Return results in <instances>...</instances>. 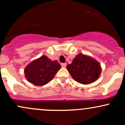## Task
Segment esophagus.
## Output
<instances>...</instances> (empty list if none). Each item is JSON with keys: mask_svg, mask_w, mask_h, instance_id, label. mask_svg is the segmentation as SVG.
I'll use <instances>...</instances> for the list:
<instances>
[{"mask_svg": "<svg viewBox=\"0 0 125 125\" xmlns=\"http://www.w3.org/2000/svg\"><path fill=\"white\" fill-rule=\"evenodd\" d=\"M61 66L62 67H66V63H61Z\"/></svg>", "mask_w": 125, "mask_h": 125, "instance_id": "1", "label": "esophagus"}]
</instances>
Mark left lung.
<instances>
[{"mask_svg": "<svg viewBox=\"0 0 125 125\" xmlns=\"http://www.w3.org/2000/svg\"><path fill=\"white\" fill-rule=\"evenodd\" d=\"M67 69L75 81L81 84L94 82L99 77L101 68L99 63L89 56L79 54Z\"/></svg>", "mask_w": 125, "mask_h": 125, "instance_id": "obj_1", "label": "left lung"}]
</instances>
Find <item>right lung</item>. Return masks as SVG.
Instances as JSON below:
<instances>
[{
  "label": "right lung",
  "mask_w": 125,
  "mask_h": 125,
  "mask_svg": "<svg viewBox=\"0 0 125 125\" xmlns=\"http://www.w3.org/2000/svg\"><path fill=\"white\" fill-rule=\"evenodd\" d=\"M61 67L57 61H52L48 57L42 56L26 67V79L35 85H44L53 78Z\"/></svg>",
  "instance_id": "right-lung-1"
}]
</instances>
